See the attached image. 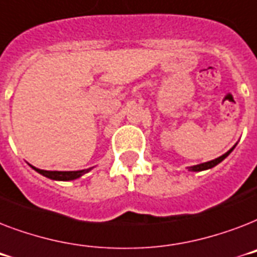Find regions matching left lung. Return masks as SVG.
<instances>
[{"label": "left lung", "mask_w": 257, "mask_h": 257, "mask_svg": "<svg viewBox=\"0 0 257 257\" xmlns=\"http://www.w3.org/2000/svg\"><path fill=\"white\" fill-rule=\"evenodd\" d=\"M235 147H236V145H235ZM235 147H233V148H235ZM233 148L229 149V151H228L227 153H224L223 156L217 157V159H215V160H211V161H208V163H203V164L193 165V167H189V171L200 172V171H205V169H211V168H213V167H216V165L219 164V163H221V161H223L224 159H225V157H227L228 155H229V153L232 152V151H233Z\"/></svg>", "instance_id": "left-lung-1"}]
</instances>
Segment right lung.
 <instances>
[{"mask_svg":"<svg viewBox=\"0 0 257 257\" xmlns=\"http://www.w3.org/2000/svg\"><path fill=\"white\" fill-rule=\"evenodd\" d=\"M32 167V165H30ZM34 171H37L40 175L45 176L48 179L52 180H60V181H69V180H74L78 179V177H81L82 175H85L86 172L90 171L89 169H82V171H68V172H61V171H44V169H38L32 167Z\"/></svg>","mask_w":257,"mask_h":257,"instance_id":"obj_1","label":"right lung"}]
</instances>
